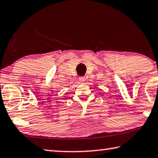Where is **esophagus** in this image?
I'll use <instances>...</instances> for the list:
<instances>
[{
  "mask_svg": "<svg viewBox=\"0 0 158 158\" xmlns=\"http://www.w3.org/2000/svg\"><path fill=\"white\" fill-rule=\"evenodd\" d=\"M79 81L81 82V83L85 81V77H79Z\"/></svg>",
  "mask_w": 158,
  "mask_h": 158,
  "instance_id": "obj_1",
  "label": "esophagus"
}]
</instances>
